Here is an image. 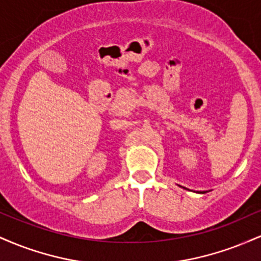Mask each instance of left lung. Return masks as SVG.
Instances as JSON below:
<instances>
[{
  "instance_id": "left-lung-1",
  "label": "left lung",
  "mask_w": 261,
  "mask_h": 261,
  "mask_svg": "<svg viewBox=\"0 0 261 261\" xmlns=\"http://www.w3.org/2000/svg\"><path fill=\"white\" fill-rule=\"evenodd\" d=\"M200 193H201V194H203V193H206V191H203V193H202V191H200Z\"/></svg>"
}]
</instances>
